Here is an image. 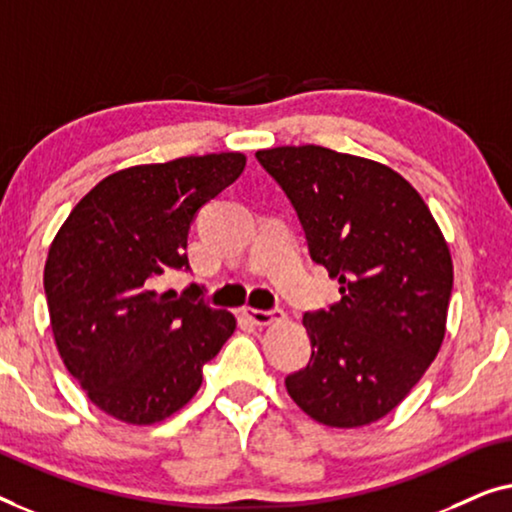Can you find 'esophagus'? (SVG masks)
Returning <instances> with one entry per match:
<instances>
[{
    "mask_svg": "<svg viewBox=\"0 0 512 512\" xmlns=\"http://www.w3.org/2000/svg\"><path fill=\"white\" fill-rule=\"evenodd\" d=\"M241 313H243V318L250 320L257 327H266V325H271V322H278L285 318L283 311H259V308H250V306L243 308Z\"/></svg>",
    "mask_w": 512,
    "mask_h": 512,
    "instance_id": "1",
    "label": "esophagus"
}]
</instances>
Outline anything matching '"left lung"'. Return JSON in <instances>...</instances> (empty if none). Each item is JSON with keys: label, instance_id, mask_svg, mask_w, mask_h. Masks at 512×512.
I'll return each instance as SVG.
<instances>
[{"label": "left lung", "instance_id": "left-lung-1", "mask_svg": "<svg viewBox=\"0 0 512 512\" xmlns=\"http://www.w3.org/2000/svg\"><path fill=\"white\" fill-rule=\"evenodd\" d=\"M297 208L315 262L341 301L306 313L313 355L285 378L315 422L364 427L420 383L445 338L452 257L429 206L406 178L322 146L257 150Z\"/></svg>", "mask_w": 512, "mask_h": 512}]
</instances>
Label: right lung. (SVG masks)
Returning <instances> with one entry per match:
<instances>
[{"label":"right lung","mask_w":512,"mask_h":512,"mask_svg":"<svg viewBox=\"0 0 512 512\" xmlns=\"http://www.w3.org/2000/svg\"><path fill=\"white\" fill-rule=\"evenodd\" d=\"M246 169L243 153L136 164L99 181L50 243L43 287L64 366L115 420L146 427L178 413L201 387L236 318L194 297L160 292L187 266L201 206Z\"/></svg>","instance_id":"1"}]
</instances>
